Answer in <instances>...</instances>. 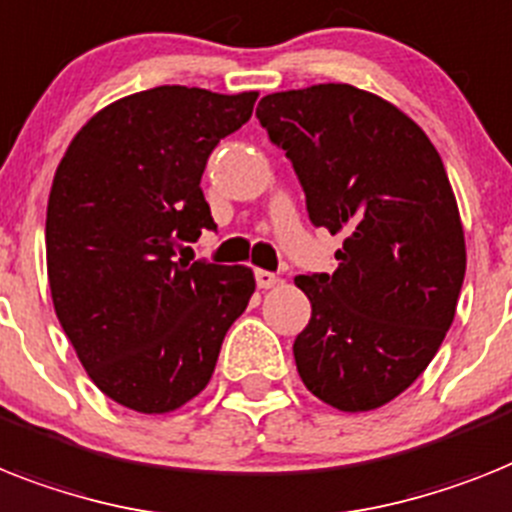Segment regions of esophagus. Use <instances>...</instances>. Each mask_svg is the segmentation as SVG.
<instances>
[{
    "instance_id": "obj_1",
    "label": "esophagus",
    "mask_w": 512,
    "mask_h": 512,
    "mask_svg": "<svg viewBox=\"0 0 512 512\" xmlns=\"http://www.w3.org/2000/svg\"><path fill=\"white\" fill-rule=\"evenodd\" d=\"M280 282V277L274 272H266V269H256V285L261 287V290H269V287H274Z\"/></svg>"
}]
</instances>
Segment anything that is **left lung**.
<instances>
[{"label":"left lung","instance_id":"obj_1","mask_svg":"<svg viewBox=\"0 0 512 512\" xmlns=\"http://www.w3.org/2000/svg\"><path fill=\"white\" fill-rule=\"evenodd\" d=\"M256 117L290 156L311 222L342 235L332 277H295L311 301L298 374L337 411L382 408L437 356L466 277L442 156L408 114L348 83L269 94Z\"/></svg>","mask_w":512,"mask_h":512}]
</instances>
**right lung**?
<instances>
[{"label": "right lung", "instance_id": "right-lung-1", "mask_svg": "<svg viewBox=\"0 0 512 512\" xmlns=\"http://www.w3.org/2000/svg\"><path fill=\"white\" fill-rule=\"evenodd\" d=\"M256 99L259 91H138L99 109L54 172V311L91 382L130 411L162 416L196 398L256 290L248 266L175 259L185 240L217 227L201 175Z\"/></svg>", "mask_w": 512, "mask_h": 512}]
</instances>
